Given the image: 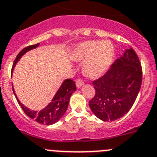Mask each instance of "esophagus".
Instances as JSON below:
<instances>
[{"mask_svg":"<svg viewBox=\"0 0 157 157\" xmlns=\"http://www.w3.org/2000/svg\"><path fill=\"white\" fill-rule=\"evenodd\" d=\"M83 84H84V82H83V80H80V79H78V80H76V86H77V88H80V87H82Z\"/></svg>","mask_w":157,"mask_h":157,"instance_id":"obj_1","label":"esophagus"}]
</instances>
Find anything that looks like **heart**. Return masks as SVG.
I'll return each mask as SVG.
<instances>
[{"instance_id": "1", "label": "heart", "mask_w": 157, "mask_h": 157, "mask_svg": "<svg viewBox=\"0 0 157 157\" xmlns=\"http://www.w3.org/2000/svg\"><path fill=\"white\" fill-rule=\"evenodd\" d=\"M115 49L108 40H90L79 43L72 52L74 61H83V71L88 77L97 78L103 75L113 61Z\"/></svg>"}]
</instances>
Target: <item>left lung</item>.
I'll return each mask as SVG.
<instances>
[{
    "mask_svg": "<svg viewBox=\"0 0 157 157\" xmlns=\"http://www.w3.org/2000/svg\"><path fill=\"white\" fill-rule=\"evenodd\" d=\"M142 77L138 56L132 48L125 49L106 74L93 82L96 93L89 106L94 115L104 121L124 116L138 96Z\"/></svg>",
    "mask_w": 157,
    "mask_h": 157,
    "instance_id": "left-lung-1",
    "label": "left lung"
}]
</instances>
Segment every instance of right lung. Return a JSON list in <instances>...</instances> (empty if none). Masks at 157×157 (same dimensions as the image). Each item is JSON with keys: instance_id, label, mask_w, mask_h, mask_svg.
I'll return each mask as SVG.
<instances>
[{"instance_id": "1", "label": "right lung", "mask_w": 157, "mask_h": 157, "mask_svg": "<svg viewBox=\"0 0 157 157\" xmlns=\"http://www.w3.org/2000/svg\"><path fill=\"white\" fill-rule=\"evenodd\" d=\"M39 45V43L33 45H29L28 47L23 49L21 52L17 54V57H16L15 60H14V64H13L12 70H11V74L13 73L14 67H15L16 64L18 62L19 59L26 53V52H29L32 49H35ZM13 92H14V96L16 97L17 102L21 107L25 113L31 118L32 119L35 120L37 122L40 123V124H43V125H52L54 123L57 122L60 119L63 115L65 114L66 111H67V108H68L69 101H70V98L71 97L72 94L74 93L76 90L75 82L71 79H67L64 80L62 83L61 86L58 90L56 91V94L52 98L51 100L50 103L46 107L42 109L41 111H35V110H31L30 108H27L22 103H21L19 99L17 98V95H16L15 91L14 90V87L12 85Z\"/></svg>"}]
</instances>
